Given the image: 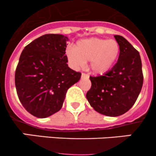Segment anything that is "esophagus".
Listing matches in <instances>:
<instances>
[{
	"mask_svg": "<svg viewBox=\"0 0 156 156\" xmlns=\"http://www.w3.org/2000/svg\"><path fill=\"white\" fill-rule=\"evenodd\" d=\"M88 75H87V74H85V73H82L81 74V78H88Z\"/></svg>",
	"mask_w": 156,
	"mask_h": 156,
	"instance_id": "esophagus-1",
	"label": "esophagus"
}]
</instances>
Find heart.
I'll return each mask as SVG.
<instances>
[{
    "mask_svg": "<svg viewBox=\"0 0 156 156\" xmlns=\"http://www.w3.org/2000/svg\"><path fill=\"white\" fill-rule=\"evenodd\" d=\"M120 54V45L114 39L99 37L84 39L75 48L69 47L66 56L72 67L79 69L90 62V69L96 75H104L114 67Z\"/></svg>",
    "mask_w": 156,
    "mask_h": 156,
    "instance_id": "b5f03b06",
    "label": "heart"
}]
</instances>
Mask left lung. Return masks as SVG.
Here are the masks:
<instances>
[{"label": "left lung", "mask_w": 156, "mask_h": 156, "mask_svg": "<svg viewBox=\"0 0 156 156\" xmlns=\"http://www.w3.org/2000/svg\"><path fill=\"white\" fill-rule=\"evenodd\" d=\"M120 45L119 59L112 69L99 76H90L88 102L100 114L119 116L127 112L135 103L144 83L140 56L121 35L114 36Z\"/></svg>", "instance_id": "1"}]
</instances>
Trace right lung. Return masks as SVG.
<instances>
[{"mask_svg": "<svg viewBox=\"0 0 156 156\" xmlns=\"http://www.w3.org/2000/svg\"><path fill=\"white\" fill-rule=\"evenodd\" d=\"M66 41L62 34H44L20 55L15 72L17 95L23 107L37 118L59 111L68 89L81 78V72L68 66Z\"/></svg>", "mask_w": 156, "mask_h": 156, "instance_id": "obj_1", "label": "right lung"}]
</instances>
